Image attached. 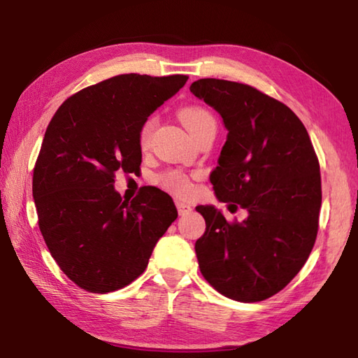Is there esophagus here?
I'll use <instances>...</instances> for the list:
<instances>
[{
	"label": "esophagus",
	"instance_id": "34e87169",
	"mask_svg": "<svg viewBox=\"0 0 358 358\" xmlns=\"http://www.w3.org/2000/svg\"><path fill=\"white\" fill-rule=\"evenodd\" d=\"M175 205H177V210H178V215H180V216H186V215H189L191 211H192V207H191L189 203L177 202Z\"/></svg>",
	"mask_w": 358,
	"mask_h": 358
}]
</instances>
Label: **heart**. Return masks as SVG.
Wrapping results in <instances>:
<instances>
[{
	"mask_svg": "<svg viewBox=\"0 0 358 358\" xmlns=\"http://www.w3.org/2000/svg\"><path fill=\"white\" fill-rule=\"evenodd\" d=\"M178 115H180V121L185 124V128L189 131V134L192 137L197 136L199 132L207 128V126L215 124V118L211 117V113L208 110H205V108L197 107V106L181 108ZM153 129H155V120H150L143 124V128L141 131V145L143 148L148 147L151 132H153ZM159 185L178 197L189 196L192 191L191 180L187 178L185 173L175 172V171L161 175Z\"/></svg>",
	"mask_w": 358,
	"mask_h": 358,
	"instance_id": "heart-1",
	"label": "heart"
}]
</instances>
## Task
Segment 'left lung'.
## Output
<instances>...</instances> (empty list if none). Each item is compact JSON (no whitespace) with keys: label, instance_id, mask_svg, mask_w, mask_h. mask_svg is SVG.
Here are the masks:
<instances>
[{"label":"left lung","instance_id":"8db88e82","mask_svg":"<svg viewBox=\"0 0 358 358\" xmlns=\"http://www.w3.org/2000/svg\"><path fill=\"white\" fill-rule=\"evenodd\" d=\"M191 93L220 113L226 143L210 175L216 199L199 205L207 229L196 241L202 275L229 299L252 303L284 289L305 265L317 235L320 169L308 131L282 102L245 83L201 78Z\"/></svg>","mask_w":358,"mask_h":358}]
</instances>
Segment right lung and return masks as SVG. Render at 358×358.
Segmentation results:
<instances>
[{"label": "right lung", "instance_id": "1", "mask_svg": "<svg viewBox=\"0 0 358 358\" xmlns=\"http://www.w3.org/2000/svg\"><path fill=\"white\" fill-rule=\"evenodd\" d=\"M186 76H115L66 99L47 126L33 173L39 229L64 275L88 292L128 286L177 220L172 197L148 186L131 202L115 173L137 172L141 131Z\"/></svg>", "mask_w": 358, "mask_h": 358}]
</instances>
